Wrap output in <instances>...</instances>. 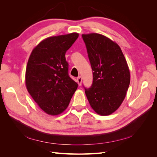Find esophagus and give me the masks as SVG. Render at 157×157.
I'll return each mask as SVG.
<instances>
[{"label": "esophagus", "mask_w": 157, "mask_h": 157, "mask_svg": "<svg viewBox=\"0 0 157 157\" xmlns=\"http://www.w3.org/2000/svg\"><path fill=\"white\" fill-rule=\"evenodd\" d=\"M77 83H78V84L79 85V86H80V85H81V84H82V78H81V77H77Z\"/></svg>", "instance_id": "esophagus-1"}]
</instances>
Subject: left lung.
I'll return each instance as SVG.
<instances>
[{
  "label": "left lung",
  "mask_w": 157,
  "mask_h": 157,
  "mask_svg": "<svg viewBox=\"0 0 157 157\" xmlns=\"http://www.w3.org/2000/svg\"><path fill=\"white\" fill-rule=\"evenodd\" d=\"M93 71V83L85 94L94 111L107 116L117 111L126 96L130 73L117 43L98 33L82 34Z\"/></svg>",
  "instance_id": "8db88e82"
}]
</instances>
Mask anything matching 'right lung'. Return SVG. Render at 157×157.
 <instances>
[{"mask_svg": "<svg viewBox=\"0 0 157 157\" xmlns=\"http://www.w3.org/2000/svg\"><path fill=\"white\" fill-rule=\"evenodd\" d=\"M72 33L48 37L31 52L25 71L28 92L44 113L55 116L67 108L78 84L68 75L65 53L78 37Z\"/></svg>", "mask_w": 157, "mask_h": 157, "instance_id": "obj_1", "label": "right lung"}]
</instances>
